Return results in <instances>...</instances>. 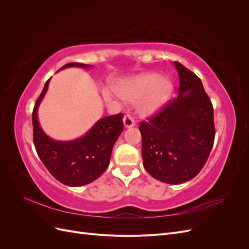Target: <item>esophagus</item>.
<instances>
[{
	"label": "esophagus",
	"instance_id": "obj_1",
	"mask_svg": "<svg viewBox=\"0 0 249 249\" xmlns=\"http://www.w3.org/2000/svg\"><path fill=\"white\" fill-rule=\"evenodd\" d=\"M124 124L125 127H132L135 126V122L134 118L131 115H125L124 117Z\"/></svg>",
	"mask_w": 249,
	"mask_h": 249
}]
</instances>
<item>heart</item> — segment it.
<instances>
[{
    "label": "heart",
    "instance_id": "b5f03b06",
    "mask_svg": "<svg viewBox=\"0 0 249 249\" xmlns=\"http://www.w3.org/2000/svg\"><path fill=\"white\" fill-rule=\"evenodd\" d=\"M172 89V83L168 78L146 72L120 81L116 92L126 102H138V113L143 117H148L155 115L168 103Z\"/></svg>",
    "mask_w": 249,
    "mask_h": 249
}]
</instances>
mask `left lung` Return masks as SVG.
<instances>
[{
	"mask_svg": "<svg viewBox=\"0 0 249 249\" xmlns=\"http://www.w3.org/2000/svg\"><path fill=\"white\" fill-rule=\"evenodd\" d=\"M175 66L178 99L139 125L143 166L156 179L171 185L198 175L215 138L213 106L200 79L178 62Z\"/></svg>",
	"mask_w": 249,
	"mask_h": 249,
	"instance_id": "left-lung-1",
	"label": "left lung"
}]
</instances>
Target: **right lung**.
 Listing matches in <instances>:
<instances>
[{"mask_svg": "<svg viewBox=\"0 0 249 249\" xmlns=\"http://www.w3.org/2000/svg\"><path fill=\"white\" fill-rule=\"evenodd\" d=\"M91 69V65L69 63L62 66ZM49 79L36 101L32 113L33 140L36 152L51 175L60 183L80 187L93 182L107 169L113 146L124 130L123 113L101 118L80 138L61 141L54 140L43 132L38 120V108L46 95Z\"/></svg>", "mask_w": 249, "mask_h": 249, "instance_id": "add662e5", "label": "right lung"}]
</instances>
